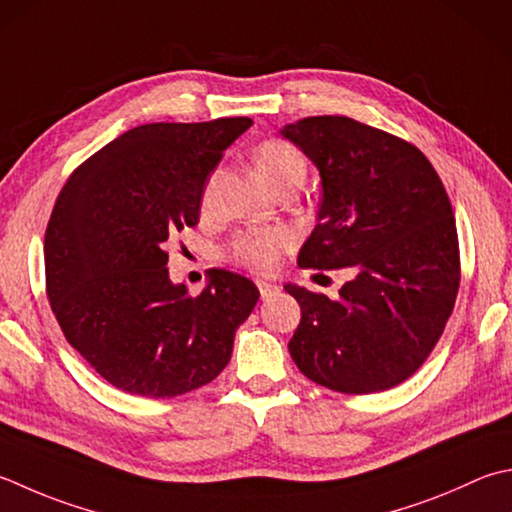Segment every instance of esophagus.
Returning <instances> with one entry per match:
<instances>
[{
  "label": "esophagus",
  "mask_w": 512,
  "mask_h": 512,
  "mask_svg": "<svg viewBox=\"0 0 512 512\" xmlns=\"http://www.w3.org/2000/svg\"><path fill=\"white\" fill-rule=\"evenodd\" d=\"M257 288H259V295H262V299H268V297L279 293V286L270 284V282H257Z\"/></svg>",
  "instance_id": "esophagus-1"
}]
</instances>
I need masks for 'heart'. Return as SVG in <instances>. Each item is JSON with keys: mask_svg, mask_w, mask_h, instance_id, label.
Returning <instances> with one entry per match:
<instances>
[{"mask_svg": "<svg viewBox=\"0 0 512 512\" xmlns=\"http://www.w3.org/2000/svg\"><path fill=\"white\" fill-rule=\"evenodd\" d=\"M253 164L270 186H279L306 173L304 157L284 139H266L253 150ZM290 237L282 228H248L235 235L224 255L230 262L244 266L253 273H270L282 262Z\"/></svg>", "mask_w": 512, "mask_h": 512, "instance_id": "b5f03b06", "label": "heart"}]
</instances>
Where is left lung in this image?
Instances as JSON below:
<instances>
[{"instance_id":"1","label":"left lung","mask_w":512,"mask_h":512,"mask_svg":"<svg viewBox=\"0 0 512 512\" xmlns=\"http://www.w3.org/2000/svg\"><path fill=\"white\" fill-rule=\"evenodd\" d=\"M282 135L317 166L324 190L297 264L355 275L337 299L284 286L302 308L290 357L337 393L402 384L442 337L462 277L442 179L417 146L350 117H306Z\"/></svg>"}]
</instances>
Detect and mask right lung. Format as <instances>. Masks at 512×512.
<instances>
[{
	"label": "right lung",
	"mask_w": 512,
	"mask_h": 512,
	"mask_svg": "<svg viewBox=\"0 0 512 512\" xmlns=\"http://www.w3.org/2000/svg\"><path fill=\"white\" fill-rule=\"evenodd\" d=\"M248 117L126 130L73 170L44 237L46 295L66 342L108 384L164 399L222 373L259 299L217 268L190 297L168 279L166 246L199 222L206 182Z\"/></svg>",
	"instance_id": "1"
}]
</instances>
